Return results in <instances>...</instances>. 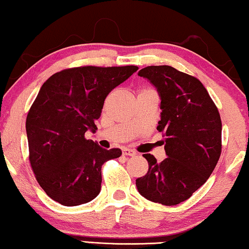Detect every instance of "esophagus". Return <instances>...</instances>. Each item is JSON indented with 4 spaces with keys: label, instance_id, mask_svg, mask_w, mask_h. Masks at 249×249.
Masks as SVG:
<instances>
[{
    "label": "esophagus",
    "instance_id": "34e87169",
    "mask_svg": "<svg viewBox=\"0 0 249 249\" xmlns=\"http://www.w3.org/2000/svg\"><path fill=\"white\" fill-rule=\"evenodd\" d=\"M122 154H124V156H135L137 153L135 150H132L130 148H124V150H122Z\"/></svg>",
    "mask_w": 249,
    "mask_h": 249
}]
</instances>
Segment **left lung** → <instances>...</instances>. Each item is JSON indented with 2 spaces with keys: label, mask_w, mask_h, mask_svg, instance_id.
I'll return each mask as SVG.
<instances>
[{
  "label": "left lung",
  "mask_w": 249,
  "mask_h": 249,
  "mask_svg": "<svg viewBox=\"0 0 249 249\" xmlns=\"http://www.w3.org/2000/svg\"><path fill=\"white\" fill-rule=\"evenodd\" d=\"M157 89L167 158L157 163L150 154L143 157L149 168L136 179L138 192L151 202L176 205L200 189L217 165L221 154V119L205 88L197 78L172 66H148L138 71Z\"/></svg>",
  "instance_id": "obj_1"
}]
</instances>
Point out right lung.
<instances>
[{
    "instance_id": "right-lung-1",
    "label": "right lung",
    "mask_w": 249,
    "mask_h": 249,
    "mask_svg": "<svg viewBox=\"0 0 249 249\" xmlns=\"http://www.w3.org/2000/svg\"><path fill=\"white\" fill-rule=\"evenodd\" d=\"M137 66H84L50 76L30 107L26 130L29 160L39 185L66 207L88 203L101 191V168L121 156L119 148L104 149L85 132L94 133L104 100L127 81Z\"/></svg>"
}]
</instances>
